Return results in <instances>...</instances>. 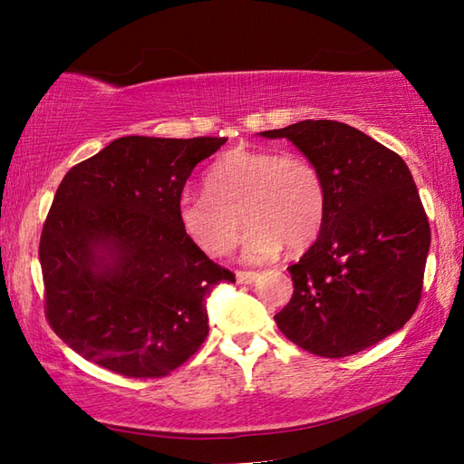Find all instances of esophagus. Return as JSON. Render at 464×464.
Returning a JSON list of instances; mask_svg holds the SVG:
<instances>
[{
  "instance_id": "esophagus-1",
  "label": "esophagus",
  "mask_w": 464,
  "mask_h": 464,
  "mask_svg": "<svg viewBox=\"0 0 464 464\" xmlns=\"http://www.w3.org/2000/svg\"><path fill=\"white\" fill-rule=\"evenodd\" d=\"M257 276H260L257 272H246V270L235 272V278H237L239 285H251V282L257 280Z\"/></svg>"
}]
</instances>
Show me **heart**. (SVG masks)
<instances>
[{
  "instance_id": "heart-1",
  "label": "heart",
  "mask_w": 464,
  "mask_h": 464,
  "mask_svg": "<svg viewBox=\"0 0 464 464\" xmlns=\"http://www.w3.org/2000/svg\"><path fill=\"white\" fill-rule=\"evenodd\" d=\"M207 190H186L178 221L202 254L221 257L249 225L241 257L270 262L285 246L298 251L317 239L327 213V186L315 161L276 149L237 147L208 168ZM244 221H240V217Z\"/></svg>"
}]
</instances>
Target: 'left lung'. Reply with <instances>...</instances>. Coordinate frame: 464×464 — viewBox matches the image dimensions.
<instances>
[{
	"mask_svg": "<svg viewBox=\"0 0 464 464\" xmlns=\"http://www.w3.org/2000/svg\"><path fill=\"white\" fill-rule=\"evenodd\" d=\"M288 139L317 163L327 186L319 237L288 266L295 293L276 325L324 358H343L401 329L418 309L430 223L411 171L362 130L301 121L260 132Z\"/></svg>",
	"mask_w": 464,
	"mask_h": 464,
	"instance_id": "1",
	"label": "left lung"
}]
</instances>
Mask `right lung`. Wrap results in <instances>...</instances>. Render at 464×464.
Here are the masks:
<instances>
[{
    "mask_svg": "<svg viewBox=\"0 0 464 464\" xmlns=\"http://www.w3.org/2000/svg\"><path fill=\"white\" fill-rule=\"evenodd\" d=\"M225 140L121 137L63 178L38 257L49 325L82 358L160 379L207 340V296L235 276L186 237L178 200Z\"/></svg>",
    "mask_w": 464,
    "mask_h": 464,
    "instance_id": "add662e5",
    "label": "right lung"
}]
</instances>
